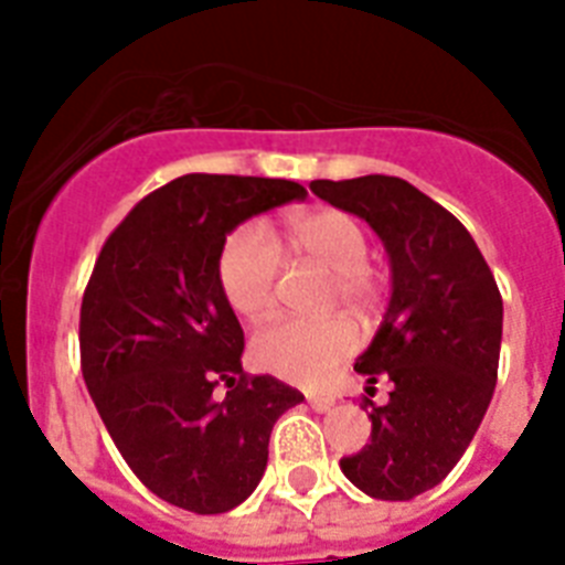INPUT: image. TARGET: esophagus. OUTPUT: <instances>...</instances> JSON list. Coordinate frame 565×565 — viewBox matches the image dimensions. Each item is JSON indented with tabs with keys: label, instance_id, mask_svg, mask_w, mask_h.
I'll use <instances>...</instances> for the list:
<instances>
[{
	"label": "esophagus",
	"instance_id": "esophagus-1",
	"mask_svg": "<svg viewBox=\"0 0 565 565\" xmlns=\"http://www.w3.org/2000/svg\"><path fill=\"white\" fill-rule=\"evenodd\" d=\"M308 404L317 413H328L334 407V398H331V395H308Z\"/></svg>",
	"mask_w": 565,
	"mask_h": 565
}]
</instances>
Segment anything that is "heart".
<instances>
[{
    "label": "heart",
    "mask_w": 565,
    "mask_h": 565,
    "mask_svg": "<svg viewBox=\"0 0 565 565\" xmlns=\"http://www.w3.org/2000/svg\"><path fill=\"white\" fill-rule=\"evenodd\" d=\"M292 252L334 275L337 296L345 308L366 310L375 301L366 231L352 213L337 207L296 213L287 222ZM281 248L264 225L248 222L228 234L220 252V284L239 317L264 319L278 299ZM358 331L352 322L331 319H275L252 337V361L257 370L292 381L322 384L352 354Z\"/></svg>",
    "instance_id": "b5f03b06"
}]
</instances>
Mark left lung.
I'll return each instance as SVG.
<instances>
[{
	"mask_svg": "<svg viewBox=\"0 0 565 565\" xmlns=\"http://www.w3.org/2000/svg\"><path fill=\"white\" fill-rule=\"evenodd\" d=\"M310 190L370 222L390 257L384 322L354 370L393 381L372 407V439L340 460L372 499L411 501L437 487L490 407L501 352V292L472 234L430 195L395 175L313 181Z\"/></svg>",
	"mask_w": 565,
	"mask_h": 565,
	"instance_id": "8db88e82",
	"label": "left lung"
}]
</instances>
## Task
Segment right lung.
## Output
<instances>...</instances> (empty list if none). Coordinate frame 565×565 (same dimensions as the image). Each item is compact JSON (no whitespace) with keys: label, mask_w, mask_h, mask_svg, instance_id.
<instances>
[{"label":"right lung","mask_w":565,"mask_h":565,"mask_svg":"<svg viewBox=\"0 0 565 565\" xmlns=\"http://www.w3.org/2000/svg\"><path fill=\"white\" fill-rule=\"evenodd\" d=\"M305 195L296 181L190 172L137 202L93 266L84 384L131 472L175 508L211 516L243 504L273 425L305 402L278 377L243 372V328L220 284L231 231Z\"/></svg>","instance_id":"1"}]
</instances>
